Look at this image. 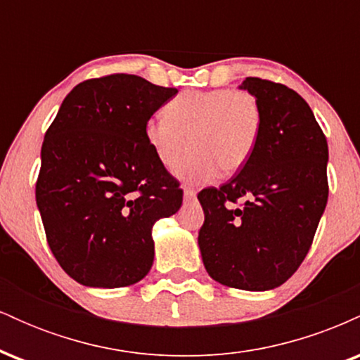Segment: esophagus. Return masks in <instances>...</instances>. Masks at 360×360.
Wrapping results in <instances>:
<instances>
[{"mask_svg": "<svg viewBox=\"0 0 360 360\" xmlns=\"http://www.w3.org/2000/svg\"><path fill=\"white\" fill-rule=\"evenodd\" d=\"M194 198H196V189L186 186V188H184V200L191 201V200H194Z\"/></svg>", "mask_w": 360, "mask_h": 360, "instance_id": "34e87169", "label": "esophagus"}]
</instances>
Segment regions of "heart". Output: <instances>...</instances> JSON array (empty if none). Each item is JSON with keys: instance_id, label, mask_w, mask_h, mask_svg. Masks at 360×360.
Instances as JSON below:
<instances>
[{"instance_id": "b5f03b06", "label": "heart", "mask_w": 360, "mask_h": 360, "mask_svg": "<svg viewBox=\"0 0 360 360\" xmlns=\"http://www.w3.org/2000/svg\"><path fill=\"white\" fill-rule=\"evenodd\" d=\"M262 106L247 89L184 91L164 106V118L146 123L143 135L160 166L177 176L210 183L218 172L233 176L249 164L262 131Z\"/></svg>"}]
</instances>
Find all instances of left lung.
<instances>
[{
	"label": "left lung",
	"mask_w": 360,
	"mask_h": 360,
	"mask_svg": "<svg viewBox=\"0 0 360 360\" xmlns=\"http://www.w3.org/2000/svg\"><path fill=\"white\" fill-rule=\"evenodd\" d=\"M240 89L257 96L262 131L238 174L198 194L205 212L198 243L214 281L267 291L286 283L311 247L328 200V143L296 91L260 77H245Z\"/></svg>",
	"instance_id": "obj_1"
}]
</instances>
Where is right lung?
<instances>
[{"label":"right lung","mask_w":360,"mask_h":360,"mask_svg":"<svg viewBox=\"0 0 360 360\" xmlns=\"http://www.w3.org/2000/svg\"><path fill=\"white\" fill-rule=\"evenodd\" d=\"M134 74L82 81L62 101L42 143L37 206L53 257L91 288L139 283L154 262L152 226L183 205L143 128L176 96Z\"/></svg>","instance_id":"1"}]
</instances>
